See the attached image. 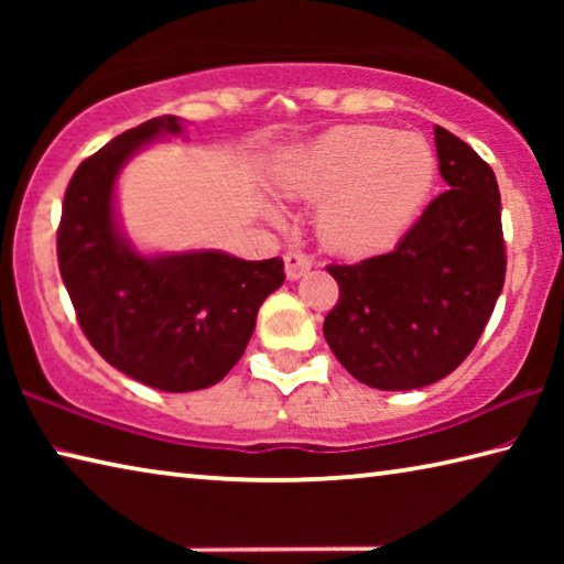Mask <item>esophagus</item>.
<instances>
[{"mask_svg":"<svg viewBox=\"0 0 564 564\" xmlns=\"http://www.w3.org/2000/svg\"><path fill=\"white\" fill-rule=\"evenodd\" d=\"M283 261H285V279L289 281H299L311 271V259L301 251H289Z\"/></svg>","mask_w":564,"mask_h":564,"instance_id":"1","label":"esophagus"}]
</instances>
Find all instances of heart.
Here are the masks:
<instances>
[{"label": "heart", "instance_id": "heart-1", "mask_svg": "<svg viewBox=\"0 0 564 564\" xmlns=\"http://www.w3.org/2000/svg\"><path fill=\"white\" fill-rule=\"evenodd\" d=\"M437 161L420 133L338 127L295 149L279 174L285 194L323 202L318 231L343 253L388 246L415 221L435 184ZM281 221L275 204L265 206Z\"/></svg>", "mask_w": 564, "mask_h": 564}]
</instances>
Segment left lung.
Instances as JSON below:
<instances>
[{
	"label": "left lung",
	"mask_w": 564,
	"mask_h": 564,
	"mask_svg": "<svg viewBox=\"0 0 564 564\" xmlns=\"http://www.w3.org/2000/svg\"><path fill=\"white\" fill-rule=\"evenodd\" d=\"M437 169L451 186L393 251L328 265L340 299L323 336L348 373L378 390L437 383L460 366L505 283L500 191L492 169L435 127Z\"/></svg>",
	"instance_id": "1"
}]
</instances>
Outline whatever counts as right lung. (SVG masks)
I'll return each mask as SVG.
<instances>
[{"label":"right lung","mask_w":564,"mask_h":564,"mask_svg":"<svg viewBox=\"0 0 564 564\" xmlns=\"http://www.w3.org/2000/svg\"><path fill=\"white\" fill-rule=\"evenodd\" d=\"M156 117L123 131L74 171L56 234L62 281L84 336L139 383L188 393L212 388L243 356L256 316L285 279L281 259L243 261L216 248L141 253L117 212V178L131 156L181 137Z\"/></svg>","instance_id":"1"}]
</instances>
